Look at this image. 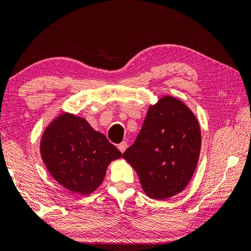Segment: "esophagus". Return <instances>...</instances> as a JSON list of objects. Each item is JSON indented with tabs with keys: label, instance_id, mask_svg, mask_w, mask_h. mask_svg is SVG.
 <instances>
[{
	"label": "esophagus",
	"instance_id": "34e87169",
	"mask_svg": "<svg viewBox=\"0 0 251 251\" xmlns=\"http://www.w3.org/2000/svg\"><path fill=\"white\" fill-rule=\"evenodd\" d=\"M118 149H119V151H121L122 153H124L125 150L127 149V143H126V142H122L121 144H118Z\"/></svg>",
	"mask_w": 251,
	"mask_h": 251
}]
</instances>
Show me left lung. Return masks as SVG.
<instances>
[{
	"mask_svg": "<svg viewBox=\"0 0 251 251\" xmlns=\"http://www.w3.org/2000/svg\"><path fill=\"white\" fill-rule=\"evenodd\" d=\"M201 145L195 114L173 96L149 107L136 141L123 154L134 168L142 189L153 200L181 193L195 173Z\"/></svg>",
	"mask_w": 251,
	"mask_h": 251,
	"instance_id": "8db88e82",
	"label": "left lung"
}]
</instances>
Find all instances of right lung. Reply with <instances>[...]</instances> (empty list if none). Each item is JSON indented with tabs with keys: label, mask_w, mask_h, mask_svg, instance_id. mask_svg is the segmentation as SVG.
<instances>
[{
	"label": "right lung",
	"mask_w": 251,
	"mask_h": 251,
	"mask_svg": "<svg viewBox=\"0 0 251 251\" xmlns=\"http://www.w3.org/2000/svg\"><path fill=\"white\" fill-rule=\"evenodd\" d=\"M40 155L59 185L72 193L90 195L102 184L109 163L122 153L84 118L61 113L44 130Z\"/></svg>",
	"instance_id": "right-lung-1"
}]
</instances>
